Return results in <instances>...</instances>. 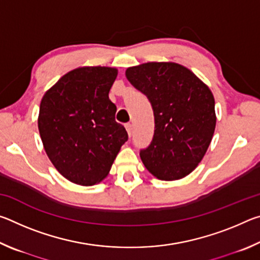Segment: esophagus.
<instances>
[{"mask_svg": "<svg viewBox=\"0 0 260 260\" xmlns=\"http://www.w3.org/2000/svg\"><path fill=\"white\" fill-rule=\"evenodd\" d=\"M125 127H126L127 133H128V135L131 136V135H132V131H133V127H132V125H131V124H126V125H125Z\"/></svg>", "mask_w": 260, "mask_h": 260, "instance_id": "34e87169", "label": "esophagus"}]
</instances>
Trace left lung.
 <instances>
[{
	"mask_svg": "<svg viewBox=\"0 0 260 260\" xmlns=\"http://www.w3.org/2000/svg\"><path fill=\"white\" fill-rule=\"evenodd\" d=\"M126 77L150 101L151 143L140 151L144 166L164 181L182 179L203 159L215 128L214 98L190 70L172 61L128 68Z\"/></svg>",
	"mask_w": 260,
	"mask_h": 260,
	"instance_id": "left-lung-1",
	"label": "left lung"
}]
</instances>
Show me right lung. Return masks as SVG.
Wrapping results in <instances>:
<instances>
[{"instance_id": "add662e5", "label": "right lung", "mask_w": 260, "mask_h": 260, "mask_svg": "<svg viewBox=\"0 0 260 260\" xmlns=\"http://www.w3.org/2000/svg\"><path fill=\"white\" fill-rule=\"evenodd\" d=\"M118 70L83 67L43 95L38 126L52 165L65 179L93 186L107 177L128 135L109 99Z\"/></svg>"}]
</instances>
